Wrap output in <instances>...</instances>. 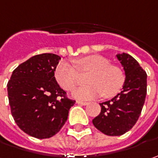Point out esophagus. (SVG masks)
I'll return each mask as SVG.
<instances>
[{
  "mask_svg": "<svg viewBox=\"0 0 158 158\" xmlns=\"http://www.w3.org/2000/svg\"><path fill=\"white\" fill-rule=\"evenodd\" d=\"M77 103L79 105H86L87 104L86 102H81V101H77Z\"/></svg>",
  "mask_w": 158,
  "mask_h": 158,
  "instance_id": "esophagus-1",
  "label": "esophagus"
}]
</instances>
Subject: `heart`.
Instances as JSON below:
<instances>
[{
	"label": "heart",
	"instance_id": "1",
	"mask_svg": "<svg viewBox=\"0 0 158 158\" xmlns=\"http://www.w3.org/2000/svg\"><path fill=\"white\" fill-rule=\"evenodd\" d=\"M76 66L79 72H90L86 79L87 85L80 86L73 95L80 100H89L102 94L105 98L113 97L122 89L125 74L118 66L110 64V61L98 55L77 59ZM55 78L64 90H72L79 84L77 70L70 63L63 61L55 70Z\"/></svg>",
	"mask_w": 158,
	"mask_h": 158
}]
</instances>
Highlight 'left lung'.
<instances>
[{
    "label": "left lung",
    "mask_w": 158,
    "mask_h": 158,
    "mask_svg": "<svg viewBox=\"0 0 158 158\" xmlns=\"http://www.w3.org/2000/svg\"><path fill=\"white\" fill-rule=\"evenodd\" d=\"M116 56L125 71L123 89L111 100L100 103L101 113L93 119L94 127L110 136H119L133 128L147 94V74L139 63L126 53Z\"/></svg>",
    "instance_id": "obj_1"
}]
</instances>
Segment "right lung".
I'll list each match as a JSON object with an SVG mask.
<instances>
[{"mask_svg":"<svg viewBox=\"0 0 158 158\" xmlns=\"http://www.w3.org/2000/svg\"><path fill=\"white\" fill-rule=\"evenodd\" d=\"M60 59L49 53L34 56L17 66L7 85L15 122L25 134L37 139L57 134L75 103L66 97L55 78Z\"/></svg>","mask_w":158,"mask_h":158,"instance_id":"right-lung-1","label":"right lung"}]
</instances>
